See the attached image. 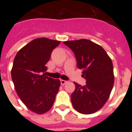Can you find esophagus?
<instances>
[{
    "instance_id": "esophagus-1",
    "label": "esophagus",
    "mask_w": 132,
    "mask_h": 132,
    "mask_svg": "<svg viewBox=\"0 0 132 132\" xmlns=\"http://www.w3.org/2000/svg\"><path fill=\"white\" fill-rule=\"evenodd\" d=\"M68 83V81H66V80H61V84L63 86V85H65L66 83Z\"/></svg>"
}]
</instances>
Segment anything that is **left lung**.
<instances>
[{
  "instance_id": "obj_1",
  "label": "left lung",
  "mask_w": 132,
  "mask_h": 132,
  "mask_svg": "<svg viewBox=\"0 0 132 132\" xmlns=\"http://www.w3.org/2000/svg\"><path fill=\"white\" fill-rule=\"evenodd\" d=\"M64 44L73 52L77 66L81 69L86 85L75 83L71 95L73 107L84 114L95 113L104 106L114 85L113 65L102 46L86 39L66 41Z\"/></svg>"
}]
</instances>
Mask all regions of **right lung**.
I'll list each match as a JSON object with an SVG mask.
<instances>
[{
	"mask_svg": "<svg viewBox=\"0 0 132 132\" xmlns=\"http://www.w3.org/2000/svg\"><path fill=\"white\" fill-rule=\"evenodd\" d=\"M60 44L48 38H37L19 51L11 70L12 80L20 100L39 114L49 111L59 90V79L45 75L52 51Z\"/></svg>",
	"mask_w": 132,
	"mask_h": 132,
	"instance_id": "obj_1",
	"label": "right lung"
}]
</instances>
